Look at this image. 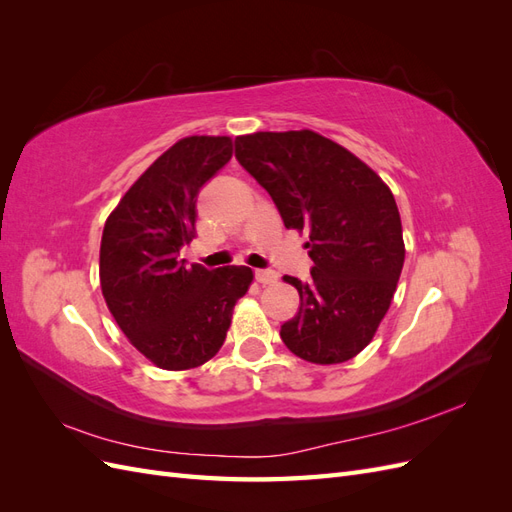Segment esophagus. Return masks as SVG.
Listing matches in <instances>:
<instances>
[{"label":"esophagus","mask_w":512,"mask_h":512,"mask_svg":"<svg viewBox=\"0 0 512 512\" xmlns=\"http://www.w3.org/2000/svg\"><path fill=\"white\" fill-rule=\"evenodd\" d=\"M254 275H256V282L260 284H273L277 280V273L271 269H258Z\"/></svg>","instance_id":"esophagus-1"}]
</instances>
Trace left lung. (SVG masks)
<instances>
[{
	"label": "left lung",
	"instance_id": "8db88e82",
	"mask_svg": "<svg viewBox=\"0 0 512 512\" xmlns=\"http://www.w3.org/2000/svg\"><path fill=\"white\" fill-rule=\"evenodd\" d=\"M235 158L269 192L284 226L309 235L312 277H284L301 305L282 324V342L309 363L352 359L374 337L404 267L391 190L348 149L312 130L237 136Z\"/></svg>",
	"mask_w": 512,
	"mask_h": 512
}]
</instances>
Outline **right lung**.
Wrapping results in <instances>:
<instances>
[{
  "mask_svg": "<svg viewBox=\"0 0 512 512\" xmlns=\"http://www.w3.org/2000/svg\"><path fill=\"white\" fill-rule=\"evenodd\" d=\"M230 158L228 136L181 138L138 177L104 224L106 305L132 346L162 369L207 363L252 284L250 267H185L179 258L194 237L200 190Z\"/></svg>",
  "mask_w": 512,
  "mask_h": 512,
  "instance_id": "add662e5",
  "label": "right lung"
}]
</instances>
